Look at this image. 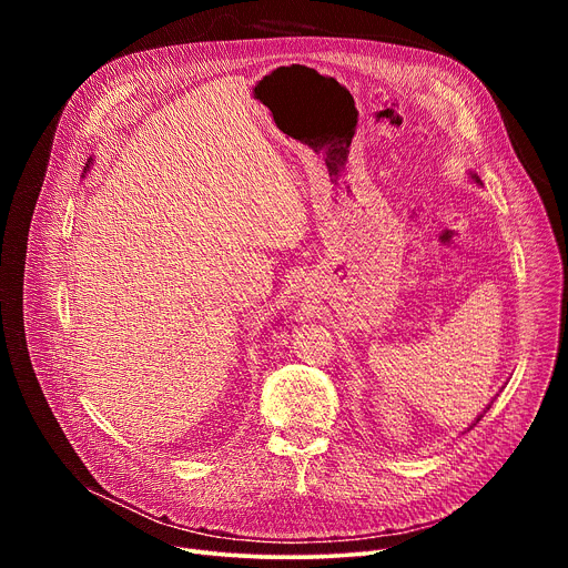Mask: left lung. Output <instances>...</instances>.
Returning <instances> with one entry per match:
<instances>
[{"label": "left lung", "mask_w": 568, "mask_h": 568, "mask_svg": "<svg viewBox=\"0 0 568 568\" xmlns=\"http://www.w3.org/2000/svg\"><path fill=\"white\" fill-rule=\"evenodd\" d=\"M469 174H471V172H469ZM471 179H474V182H476V184H481V179H479V176H476V174H471ZM486 409H490V405H488ZM486 409H484V412H486ZM481 416H484V414H479V416H476V422H474V424H479V422H481ZM474 424H471V426H474Z\"/></svg>", "instance_id": "obj_1"}]
</instances>
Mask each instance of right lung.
I'll return each mask as SVG.
<instances>
[{
	"mask_svg": "<svg viewBox=\"0 0 568 568\" xmlns=\"http://www.w3.org/2000/svg\"><path fill=\"white\" fill-rule=\"evenodd\" d=\"M89 165H92V159H89V161H87V165H84V172L89 170Z\"/></svg>",
	"mask_w": 568,
	"mask_h": 568,
	"instance_id": "right-lung-1",
	"label": "right lung"
}]
</instances>
